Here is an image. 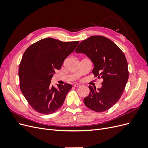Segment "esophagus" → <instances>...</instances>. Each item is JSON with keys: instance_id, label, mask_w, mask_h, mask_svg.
<instances>
[{"instance_id": "esophagus-1", "label": "esophagus", "mask_w": 148, "mask_h": 148, "mask_svg": "<svg viewBox=\"0 0 148 148\" xmlns=\"http://www.w3.org/2000/svg\"><path fill=\"white\" fill-rule=\"evenodd\" d=\"M80 86H81V85H80L79 84H78V83H76V84H75L73 85V86H74V87H75V88L79 87Z\"/></svg>"}]
</instances>
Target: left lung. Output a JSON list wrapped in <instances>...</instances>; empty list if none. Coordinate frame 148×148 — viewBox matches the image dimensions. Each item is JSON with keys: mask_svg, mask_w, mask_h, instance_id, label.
<instances>
[{"mask_svg": "<svg viewBox=\"0 0 148 148\" xmlns=\"http://www.w3.org/2000/svg\"><path fill=\"white\" fill-rule=\"evenodd\" d=\"M86 54L94 64L92 73L102 78V87L96 90L89 86L84 104L91 110L102 112L109 109L122 96L128 79V64L123 52L109 39L91 36L82 41L75 50Z\"/></svg>", "mask_w": 148, "mask_h": 148, "instance_id": "left-lung-1", "label": "left lung"}]
</instances>
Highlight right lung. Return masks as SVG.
Segmentation results:
<instances>
[{
  "label": "right lung",
  "instance_id": "1",
  "mask_svg": "<svg viewBox=\"0 0 148 148\" xmlns=\"http://www.w3.org/2000/svg\"><path fill=\"white\" fill-rule=\"evenodd\" d=\"M78 43L47 38L33 44L24 52L18 70L20 88L28 104L38 112L51 114L64 104L72 86L65 83L57 84L56 88L51 85V78Z\"/></svg>",
  "mask_w": 148,
  "mask_h": 148
}]
</instances>
